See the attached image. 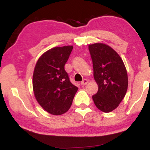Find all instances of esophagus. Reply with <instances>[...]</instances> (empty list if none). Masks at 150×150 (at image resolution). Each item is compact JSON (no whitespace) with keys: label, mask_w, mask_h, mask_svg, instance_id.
<instances>
[{"label":"esophagus","mask_w":150,"mask_h":150,"mask_svg":"<svg viewBox=\"0 0 150 150\" xmlns=\"http://www.w3.org/2000/svg\"><path fill=\"white\" fill-rule=\"evenodd\" d=\"M87 82H88V80H87V79H85V80H83L81 82V85L84 86V85H86L87 84Z\"/></svg>","instance_id":"1"}]
</instances>
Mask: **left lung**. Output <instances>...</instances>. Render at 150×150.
Listing matches in <instances>:
<instances>
[{
  "mask_svg": "<svg viewBox=\"0 0 150 150\" xmlns=\"http://www.w3.org/2000/svg\"><path fill=\"white\" fill-rule=\"evenodd\" d=\"M94 78L98 92L92 96L94 104L103 112L108 113L118 106L128 89V74L123 60L106 44H89Z\"/></svg>",
  "mask_w": 150,
  "mask_h": 150,
  "instance_id": "left-lung-1",
  "label": "left lung"
}]
</instances>
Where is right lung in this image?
I'll return each mask as SVG.
<instances>
[{
    "label": "right lung",
    "instance_id": "obj_1",
    "mask_svg": "<svg viewBox=\"0 0 150 150\" xmlns=\"http://www.w3.org/2000/svg\"><path fill=\"white\" fill-rule=\"evenodd\" d=\"M73 48L65 46L49 49L40 56L34 68V96L39 105L52 115L67 112L77 91L64 68Z\"/></svg>",
    "mask_w": 150,
    "mask_h": 150
}]
</instances>
